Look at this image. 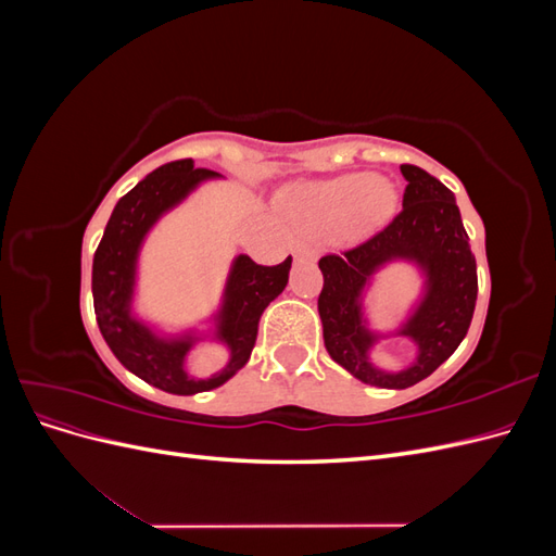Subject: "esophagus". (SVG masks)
<instances>
[{
  "mask_svg": "<svg viewBox=\"0 0 556 556\" xmlns=\"http://www.w3.org/2000/svg\"><path fill=\"white\" fill-rule=\"evenodd\" d=\"M292 255L296 257V260H315V248L311 245V243H306V241H294L292 243Z\"/></svg>",
  "mask_w": 556,
  "mask_h": 556,
  "instance_id": "obj_1",
  "label": "esophagus"
}]
</instances>
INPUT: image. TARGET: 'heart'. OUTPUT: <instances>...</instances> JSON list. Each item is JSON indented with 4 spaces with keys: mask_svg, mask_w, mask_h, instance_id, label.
<instances>
[{
    "mask_svg": "<svg viewBox=\"0 0 556 556\" xmlns=\"http://www.w3.org/2000/svg\"><path fill=\"white\" fill-rule=\"evenodd\" d=\"M394 188L374 174H350L299 188L288 208L296 225L313 233L371 231L392 215Z\"/></svg>",
    "mask_w": 556,
    "mask_h": 556,
    "instance_id": "b5f03b06",
    "label": "heart"
}]
</instances>
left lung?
I'll return each mask as SVG.
<instances>
[{
  "mask_svg": "<svg viewBox=\"0 0 556 556\" xmlns=\"http://www.w3.org/2000/svg\"><path fill=\"white\" fill-rule=\"evenodd\" d=\"M401 174L408 185L392 223L355 248L319 257L325 285L317 299L331 359L362 382L390 390L425 380L459 348L478 299L476 257L454 194L419 166L401 164ZM396 256L422 265L430 290L403 331L418 343V362L401 375H384L367 362L375 337L361 325V292L375 268Z\"/></svg>",
  "mask_w": 556,
  "mask_h": 556,
  "instance_id": "left-lung-1",
  "label": "left lung"
}]
</instances>
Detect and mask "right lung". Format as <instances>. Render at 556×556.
I'll list each match as a JSON object with an SVG mask.
<instances>
[{
  "label": "right lung",
  "mask_w": 556,
  "mask_h": 556,
  "mask_svg": "<svg viewBox=\"0 0 556 556\" xmlns=\"http://www.w3.org/2000/svg\"><path fill=\"white\" fill-rule=\"evenodd\" d=\"M213 176L217 174L194 166L192 160L166 162L148 174V178L115 204L92 262L94 315L104 341L134 376L172 394L208 392L245 366L257 341L260 317L285 290L292 266V257L276 266L255 264L245 255L233 262L220 313V339L229 345L231 359L220 374L208 380H194L182 371L192 339L160 341L129 315L134 264L146 231L199 180Z\"/></svg>",
  "instance_id": "obj_1"
}]
</instances>
